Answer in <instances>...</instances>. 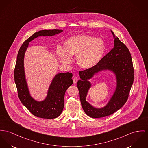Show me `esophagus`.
I'll use <instances>...</instances> for the list:
<instances>
[{
	"instance_id": "1",
	"label": "esophagus",
	"mask_w": 148,
	"mask_h": 148,
	"mask_svg": "<svg viewBox=\"0 0 148 148\" xmlns=\"http://www.w3.org/2000/svg\"><path fill=\"white\" fill-rule=\"evenodd\" d=\"M78 80V78L77 77H74V78H73V82H74V83L75 84V83L77 82Z\"/></svg>"
}]
</instances>
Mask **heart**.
Segmentation results:
<instances>
[{"mask_svg":"<svg viewBox=\"0 0 148 148\" xmlns=\"http://www.w3.org/2000/svg\"><path fill=\"white\" fill-rule=\"evenodd\" d=\"M65 49L58 47L57 54L64 64L72 61L71 56L77 55V63L81 68L90 69L101 60L105 46L101 39L94 38L88 35H79L65 41Z\"/></svg>","mask_w":148,"mask_h":148,"instance_id":"1","label":"heart"}]
</instances>
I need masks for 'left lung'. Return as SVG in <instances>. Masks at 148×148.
Masks as SVG:
<instances>
[{
  "label": "left lung",
  "mask_w": 148,
  "mask_h": 148,
  "mask_svg": "<svg viewBox=\"0 0 148 148\" xmlns=\"http://www.w3.org/2000/svg\"><path fill=\"white\" fill-rule=\"evenodd\" d=\"M114 38V48L95 66L79 71L80 79L77 82L82 106L89 116L97 118L113 114L125 103L134 79V69L129 49L118 37ZM113 71L117 77L116 91L108 105L100 109H96L85 101V97L90 84L88 81L93 75L102 69Z\"/></svg>",
  "instance_id": "1"
}]
</instances>
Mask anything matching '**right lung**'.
Masks as SVG:
<instances>
[{
    "mask_svg": "<svg viewBox=\"0 0 148 148\" xmlns=\"http://www.w3.org/2000/svg\"><path fill=\"white\" fill-rule=\"evenodd\" d=\"M62 30H43L35 33L26 39L21 46L17 57L14 70V78L18 96L23 105L34 116L53 119L58 117L62 112L64 106L65 92L73 83L71 73L57 74L50 86L46 100L42 102L34 100L30 96L25 77L23 58L29 43L40 36H52L62 32Z\"/></svg>",
    "mask_w": 148,
    "mask_h": 148,
    "instance_id": "right-lung-1",
    "label": "right lung"
}]
</instances>
